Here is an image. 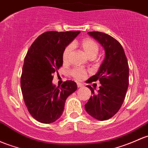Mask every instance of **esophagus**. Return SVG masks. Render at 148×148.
I'll return each mask as SVG.
<instances>
[{
	"instance_id": "esophagus-1",
	"label": "esophagus",
	"mask_w": 148,
	"mask_h": 148,
	"mask_svg": "<svg viewBox=\"0 0 148 148\" xmlns=\"http://www.w3.org/2000/svg\"><path fill=\"white\" fill-rule=\"evenodd\" d=\"M77 86H78V88H82V87H83L84 86V84H82L77 83Z\"/></svg>"
}]
</instances>
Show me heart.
<instances>
[{"label": "heart", "mask_w": 148, "mask_h": 148, "mask_svg": "<svg viewBox=\"0 0 148 148\" xmlns=\"http://www.w3.org/2000/svg\"><path fill=\"white\" fill-rule=\"evenodd\" d=\"M77 45V42H73L72 45H69L64 48L63 54H62V59H63L64 62H66L69 61L70 54L72 50V46H75ZM78 45L82 49L84 53L89 59L95 58L99 53V45L93 39L85 38L78 43ZM71 74L76 80L82 81L86 77V72L85 70L81 69V68H75V69L71 70Z\"/></svg>", "instance_id": "obj_1"}]
</instances>
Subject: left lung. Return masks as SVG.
<instances>
[{
  "label": "left lung",
  "mask_w": 148,
  "mask_h": 148,
  "mask_svg": "<svg viewBox=\"0 0 148 148\" xmlns=\"http://www.w3.org/2000/svg\"><path fill=\"white\" fill-rule=\"evenodd\" d=\"M105 50V58L99 71L86 81L91 83L99 80L101 86L97 93L91 86V98L85 104L87 113L99 121L113 117L121 108L129 84V66L125 52L119 41L101 32H88Z\"/></svg>",
  "instance_id": "left-lung-1"
}]
</instances>
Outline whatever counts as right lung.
Segmentation results:
<instances>
[{
  "label": "right lung",
  "mask_w": 148,
  "mask_h": 148,
  "mask_svg": "<svg viewBox=\"0 0 148 148\" xmlns=\"http://www.w3.org/2000/svg\"><path fill=\"white\" fill-rule=\"evenodd\" d=\"M80 31H48L35 40L25 57L21 84L23 99L31 116L51 123L63 113L66 99L77 89V83L66 81L61 87L52 84L53 74L63 64L64 48Z\"/></svg>",
  "instance_id": "obj_1"
}]
</instances>
